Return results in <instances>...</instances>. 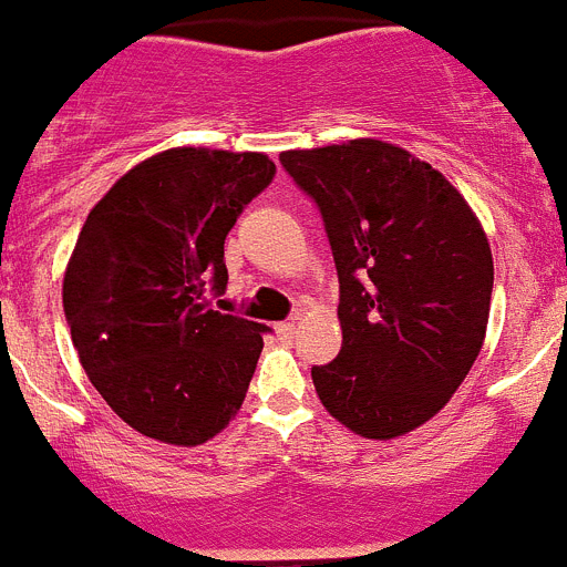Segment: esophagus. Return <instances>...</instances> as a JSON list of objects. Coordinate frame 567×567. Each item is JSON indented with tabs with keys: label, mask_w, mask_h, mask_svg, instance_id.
Segmentation results:
<instances>
[{
	"label": "esophagus",
	"mask_w": 567,
	"mask_h": 567,
	"mask_svg": "<svg viewBox=\"0 0 567 567\" xmlns=\"http://www.w3.org/2000/svg\"><path fill=\"white\" fill-rule=\"evenodd\" d=\"M276 334L282 337V340H291V337L297 334V322H279V326H276Z\"/></svg>",
	"instance_id": "1"
}]
</instances>
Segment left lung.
I'll list each match as a JSON object with an SVG mask.
<instances>
[{"label": "left lung", "instance_id": "8db88e82", "mask_svg": "<svg viewBox=\"0 0 567 567\" xmlns=\"http://www.w3.org/2000/svg\"><path fill=\"white\" fill-rule=\"evenodd\" d=\"M279 161L320 204L340 276L342 349L313 365V389L354 435H406L450 403L484 346L487 233L444 175L378 137Z\"/></svg>", "mask_w": 567, "mask_h": 567}]
</instances>
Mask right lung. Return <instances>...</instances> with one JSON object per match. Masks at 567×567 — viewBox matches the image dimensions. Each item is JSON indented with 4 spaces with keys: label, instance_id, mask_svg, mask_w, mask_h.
Segmentation results:
<instances>
[{
    "label": "right lung",
    "instance_id": "right-lung-1",
    "mask_svg": "<svg viewBox=\"0 0 567 567\" xmlns=\"http://www.w3.org/2000/svg\"><path fill=\"white\" fill-rule=\"evenodd\" d=\"M265 152L175 146L114 181L85 218L63 276L71 342L103 401L173 446L216 437L245 403L259 322L213 311L225 239L268 187Z\"/></svg>",
    "mask_w": 567,
    "mask_h": 567
}]
</instances>
